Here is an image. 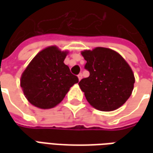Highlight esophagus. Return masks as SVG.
I'll use <instances>...</instances> for the list:
<instances>
[{"label": "esophagus", "instance_id": "34e87169", "mask_svg": "<svg viewBox=\"0 0 153 153\" xmlns=\"http://www.w3.org/2000/svg\"><path fill=\"white\" fill-rule=\"evenodd\" d=\"M82 77H83V75H82V74H79L78 75V78H79V80H81V79H82Z\"/></svg>", "mask_w": 153, "mask_h": 153}]
</instances>
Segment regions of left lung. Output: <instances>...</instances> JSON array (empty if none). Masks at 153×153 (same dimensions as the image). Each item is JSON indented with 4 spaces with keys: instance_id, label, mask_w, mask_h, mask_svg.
<instances>
[{
    "instance_id": "obj_1",
    "label": "left lung",
    "mask_w": 153,
    "mask_h": 153,
    "mask_svg": "<svg viewBox=\"0 0 153 153\" xmlns=\"http://www.w3.org/2000/svg\"><path fill=\"white\" fill-rule=\"evenodd\" d=\"M81 54L87 61L84 68L90 73L79 83L87 101L102 111L118 109L134 89V75L128 64L116 51L105 47Z\"/></svg>"
}]
</instances>
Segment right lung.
I'll return each mask as SVG.
<instances>
[{"label":"right lung","instance_id":"obj_1","mask_svg":"<svg viewBox=\"0 0 153 153\" xmlns=\"http://www.w3.org/2000/svg\"><path fill=\"white\" fill-rule=\"evenodd\" d=\"M67 53L56 46L47 47L36 55L23 72L20 86L32 105L41 109L53 108L79 82L64 63Z\"/></svg>","mask_w":153,"mask_h":153}]
</instances>
